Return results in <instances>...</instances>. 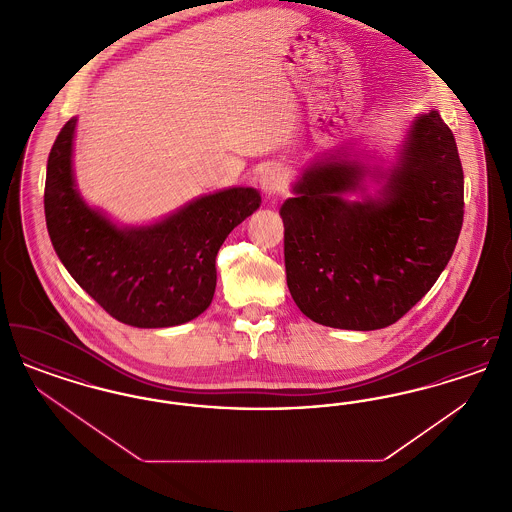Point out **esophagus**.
Wrapping results in <instances>:
<instances>
[{
  "mask_svg": "<svg viewBox=\"0 0 512 512\" xmlns=\"http://www.w3.org/2000/svg\"><path fill=\"white\" fill-rule=\"evenodd\" d=\"M261 190L268 195V197H274V195L284 194L286 192V172L280 167H268L261 174Z\"/></svg>",
  "mask_w": 512,
  "mask_h": 512,
  "instance_id": "34e87169",
  "label": "esophagus"
}]
</instances>
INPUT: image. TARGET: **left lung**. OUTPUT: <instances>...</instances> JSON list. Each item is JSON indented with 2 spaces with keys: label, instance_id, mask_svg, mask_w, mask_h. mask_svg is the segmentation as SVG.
Wrapping results in <instances>:
<instances>
[{
  "label": "left lung",
  "instance_id": "1",
  "mask_svg": "<svg viewBox=\"0 0 512 512\" xmlns=\"http://www.w3.org/2000/svg\"><path fill=\"white\" fill-rule=\"evenodd\" d=\"M366 174L374 171L336 151L301 174L280 209L288 288L322 326L397 322L436 284L461 234L463 165L438 111L414 117L397 165L380 172V197L366 194ZM351 191L366 201L347 202Z\"/></svg>",
  "mask_w": 512,
  "mask_h": 512
}]
</instances>
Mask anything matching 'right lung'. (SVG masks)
Instances as JSON below:
<instances>
[{"label": "right lung", "instance_id": "obj_1", "mask_svg": "<svg viewBox=\"0 0 512 512\" xmlns=\"http://www.w3.org/2000/svg\"><path fill=\"white\" fill-rule=\"evenodd\" d=\"M74 126L73 117L48 157L44 209L57 257L84 292L128 326L167 328L199 317L217 288L220 245L259 209L261 195L228 188L151 226L119 228L76 192Z\"/></svg>", "mask_w": 512, "mask_h": 512}]
</instances>
